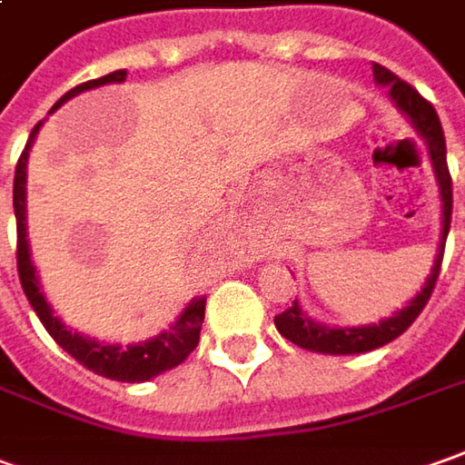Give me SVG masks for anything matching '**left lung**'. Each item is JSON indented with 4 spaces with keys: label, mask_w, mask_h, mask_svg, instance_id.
<instances>
[{
    "label": "left lung",
    "mask_w": 465,
    "mask_h": 465,
    "mask_svg": "<svg viewBox=\"0 0 465 465\" xmlns=\"http://www.w3.org/2000/svg\"><path fill=\"white\" fill-rule=\"evenodd\" d=\"M373 81L379 86L389 89V96L394 102V107L400 109L401 114L410 120L414 133L425 140L432 161V171L440 186V202H443V230H440V242H438V253H435V263L430 269V276L425 279V286L414 294L407 307H401L391 317H384L379 322L358 327H330L322 322H314L310 314H304L302 304L294 299V304L282 314L273 317L276 330L282 332L286 341H292L304 351H314V353H327V356H353V353H369L376 351L386 342L397 341L407 327L417 320V314L425 310L430 294L435 289V282L440 276V263H443L445 238L450 230V212H453V182H450V171H448V161H445V135L443 124L435 107L428 99H422L417 89H412L407 81L394 76L389 68L373 64Z\"/></svg>",
    "instance_id": "1"
}]
</instances>
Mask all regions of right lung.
I'll use <instances>...</instances> for the list:
<instances>
[{"label": "right lung", "instance_id": "obj_1", "mask_svg": "<svg viewBox=\"0 0 465 465\" xmlns=\"http://www.w3.org/2000/svg\"><path fill=\"white\" fill-rule=\"evenodd\" d=\"M127 71H112L102 79H92L86 84L74 86L71 92H65L51 112L65 104L68 99H74L81 92H89L104 84H123ZM37 123L30 133V140L22 151L17 168H15V192H12V204H15V220H17V273H20V283L25 297L30 302V307L35 310L40 317L43 327L51 332V338L71 358H76L84 369L94 371L104 379L112 381H127V384H140V381H151L153 376L163 373V371L176 369L179 363L186 361L199 342V332H202V322H204V304L207 297L192 299L183 312L176 317V322H171L168 330L158 332L155 338H148L143 342H130V345H117V342H99L94 338H86L81 332H74L71 327L53 312L51 302L43 294V286L37 279L35 263L30 258V242H27V158H30V148L37 138Z\"/></svg>", "mask_w": 465, "mask_h": 465}]
</instances>
